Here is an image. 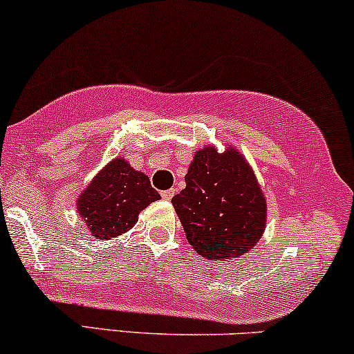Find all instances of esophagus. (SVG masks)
Returning <instances> with one entry per match:
<instances>
[{"mask_svg":"<svg viewBox=\"0 0 354 354\" xmlns=\"http://www.w3.org/2000/svg\"><path fill=\"white\" fill-rule=\"evenodd\" d=\"M174 196V189L171 187V189H167V191H163L162 192V198L165 199V201H169Z\"/></svg>","mask_w":354,"mask_h":354,"instance_id":"obj_1","label":"esophagus"}]
</instances>
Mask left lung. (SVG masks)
<instances>
[{
    "instance_id": "obj_1",
    "label": "left lung",
    "mask_w": 354,
    "mask_h": 354,
    "mask_svg": "<svg viewBox=\"0 0 354 354\" xmlns=\"http://www.w3.org/2000/svg\"><path fill=\"white\" fill-rule=\"evenodd\" d=\"M186 187L171 199L191 247L205 259L248 253L266 229L268 204L252 165L234 145L196 150Z\"/></svg>"
}]
</instances>
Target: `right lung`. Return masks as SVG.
Wrapping results in <instances>:
<instances>
[{"instance_id": "1", "label": "right lung", "mask_w": 354, "mask_h": 354, "mask_svg": "<svg viewBox=\"0 0 354 354\" xmlns=\"http://www.w3.org/2000/svg\"><path fill=\"white\" fill-rule=\"evenodd\" d=\"M162 199L147 174L118 156L96 173L77 199L78 216L97 240H111L136 225L138 214Z\"/></svg>"}]
</instances>
